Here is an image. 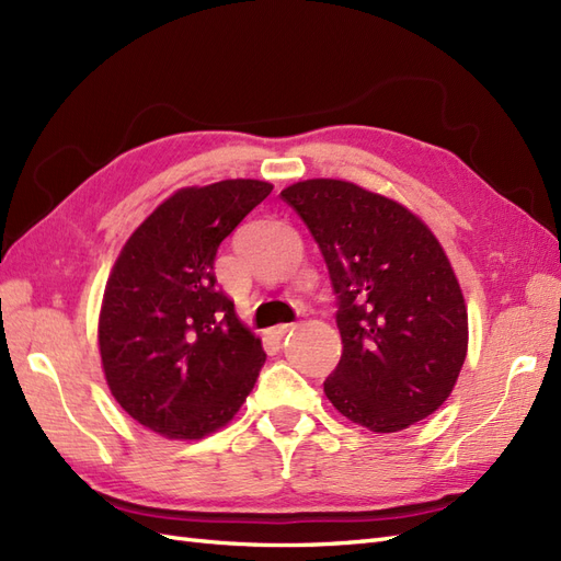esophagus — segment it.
<instances>
[{"label":"esophagus","instance_id":"esophagus-1","mask_svg":"<svg viewBox=\"0 0 561 561\" xmlns=\"http://www.w3.org/2000/svg\"><path fill=\"white\" fill-rule=\"evenodd\" d=\"M295 325L293 323H280V325H276V328H271V337H276V340H283L287 332H290Z\"/></svg>","mask_w":561,"mask_h":561}]
</instances>
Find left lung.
<instances>
[{
  "label": "left lung",
  "mask_w": 561,
  "mask_h": 561,
  "mask_svg": "<svg viewBox=\"0 0 561 561\" xmlns=\"http://www.w3.org/2000/svg\"><path fill=\"white\" fill-rule=\"evenodd\" d=\"M280 198L307 224L337 295L342 358L323 382L330 403L380 434L432 415L467 356L462 290L434 233L350 181H299Z\"/></svg>",
  "instance_id": "1"
}]
</instances>
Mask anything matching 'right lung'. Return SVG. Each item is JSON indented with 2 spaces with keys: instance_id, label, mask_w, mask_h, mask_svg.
Wrapping results in <instances>:
<instances>
[{
  "instance_id": "1",
  "label": "right lung",
  "mask_w": 561,
  "mask_h": 561,
  "mask_svg": "<svg viewBox=\"0 0 561 561\" xmlns=\"http://www.w3.org/2000/svg\"><path fill=\"white\" fill-rule=\"evenodd\" d=\"M274 186L226 179L181 188L119 252L99 350L115 401L168 438H203L238 411L266 360L215 276L221 240Z\"/></svg>"
}]
</instances>
